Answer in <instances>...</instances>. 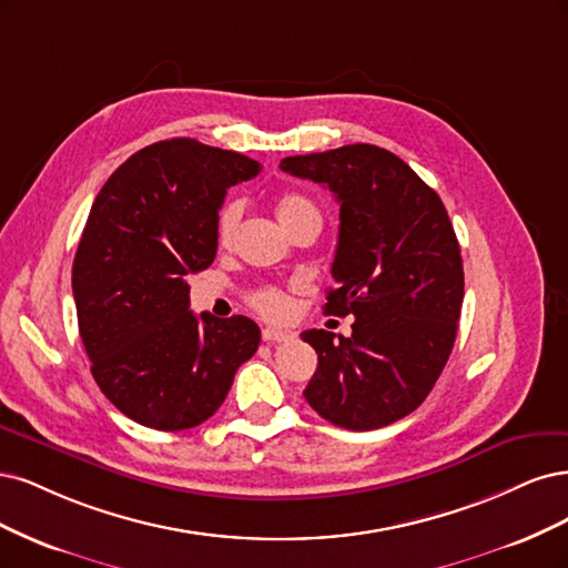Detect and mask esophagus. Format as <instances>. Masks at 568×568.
Masks as SVG:
<instances>
[{
	"instance_id": "esophagus-1",
	"label": "esophagus",
	"mask_w": 568,
	"mask_h": 568,
	"mask_svg": "<svg viewBox=\"0 0 568 568\" xmlns=\"http://www.w3.org/2000/svg\"><path fill=\"white\" fill-rule=\"evenodd\" d=\"M292 335L287 331H281V327H264L262 331V339L268 344H276V342H287Z\"/></svg>"
}]
</instances>
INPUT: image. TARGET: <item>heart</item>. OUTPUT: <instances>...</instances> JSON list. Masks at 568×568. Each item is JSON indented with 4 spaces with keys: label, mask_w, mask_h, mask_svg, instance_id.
<instances>
[{
    "label": "heart",
    "mask_w": 568,
    "mask_h": 568,
    "mask_svg": "<svg viewBox=\"0 0 568 568\" xmlns=\"http://www.w3.org/2000/svg\"><path fill=\"white\" fill-rule=\"evenodd\" d=\"M243 210H245L243 200H229V203L222 210H219V216H216V243L219 245H229L233 241L237 226H241ZM276 210H278V219L287 231L292 226H297L300 222H304V219H308V216L321 219L318 207L311 203L308 197H304L300 193L281 195ZM250 302H252L254 308L260 311V314H264L268 318H285L287 311H290V300H287L285 292L278 290V287H271V285L254 290L250 295Z\"/></svg>",
    "instance_id": "heart-1"
}]
</instances>
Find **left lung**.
Here are the masks:
<instances>
[{"mask_svg": "<svg viewBox=\"0 0 568 568\" xmlns=\"http://www.w3.org/2000/svg\"><path fill=\"white\" fill-rule=\"evenodd\" d=\"M281 170L335 193L325 314L354 316L352 337L302 333L318 354L304 398L337 427H387L423 404L453 352L465 273L448 212L404 160L371 143L292 155Z\"/></svg>", "mask_w": 568, "mask_h": 568, "instance_id": "1", "label": "left lung"}]
</instances>
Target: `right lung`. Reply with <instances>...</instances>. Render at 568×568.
<instances>
[{
    "mask_svg": "<svg viewBox=\"0 0 568 568\" xmlns=\"http://www.w3.org/2000/svg\"><path fill=\"white\" fill-rule=\"evenodd\" d=\"M260 172L235 151L168 139L124 160L91 205L72 262L80 337L105 398L143 427L205 423L257 352V323L197 318L186 278L214 262L226 191Z\"/></svg>",
    "mask_w": 568,
    "mask_h": 568,
    "instance_id": "right-lung-1",
    "label": "right lung"
}]
</instances>
